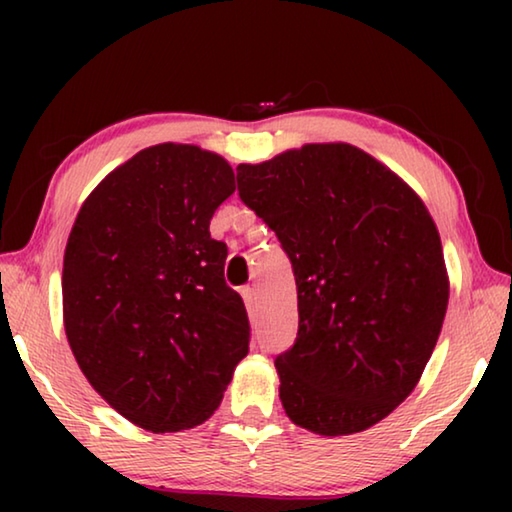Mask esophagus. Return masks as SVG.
Listing matches in <instances>:
<instances>
[{
	"instance_id": "obj_1",
	"label": "esophagus",
	"mask_w": 512,
	"mask_h": 512,
	"mask_svg": "<svg viewBox=\"0 0 512 512\" xmlns=\"http://www.w3.org/2000/svg\"><path fill=\"white\" fill-rule=\"evenodd\" d=\"M241 296H244V302L248 309H253L257 305V291L253 287H246L244 291H241Z\"/></svg>"
}]
</instances>
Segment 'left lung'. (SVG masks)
<instances>
[{"instance_id":"obj_1","label":"left lung","mask_w":512,"mask_h":512,"mask_svg":"<svg viewBox=\"0 0 512 512\" xmlns=\"http://www.w3.org/2000/svg\"><path fill=\"white\" fill-rule=\"evenodd\" d=\"M239 198L289 255L298 336L277 354L289 418L320 436L384 420L420 381L449 280L418 194L352 144H305L239 164Z\"/></svg>"}]
</instances>
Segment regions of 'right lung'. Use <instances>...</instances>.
<instances>
[{"mask_svg": "<svg viewBox=\"0 0 512 512\" xmlns=\"http://www.w3.org/2000/svg\"><path fill=\"white\" fill-rule=\"evenodd\" d=\"M235 192L221 155L158 144L85 198L63 262L65 334L94 391L153 433L192 429L248 354V314L225 284L210 219Z\"/></svg>", "mask_w": 512, "mask_h": 512, "instance_id": "1", "label": "right lung"}]
</instances>
